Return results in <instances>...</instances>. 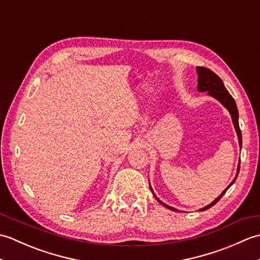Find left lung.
<instances>
[{
	"label": "left lung",
	"mask_w": 260,
	"mask_h": 260,
	"mask_svg": "<svg viewBox=\"0 0 260 260\" xmlns=\"http://www.w3.org/2000/svg\"><path fill=\"white\" fill-rule=\"evenodd\" d=\"M197 73L199 75V78H198V90L199 91H208L209 95H211L214 98H217L218 101L221 103L225 108L229 110V113L231 114V118H233V123L235 125L236 132H237V135H238L239 145L241 147V142L242 141H241L240 127H239V124H238V109H237V105H236L235 99L233 98V96L230 95L229 91L227 90V88L224 87L222 80L220 79V77H218L217 75H215L212 70H210L208 68H204V67H197ZM239 169H240V162H239V165H238V169H237V175H236V178L234 179V181L231 182L230 185L227 187V189H225L221 193V194H220L217 199H215V200L211 204H209V206H207L206 208L201 209L202 211H203V210H207L209 208H211L212 206H214V204L217 203L220 200V199L223 197L224 193L227 192V190L229 189L231 185H233V183L236 181L237 176H238V173H239ZM157 201L159 203H162L163 206L167 207L168 209L173 210V211H178V210H176V209H174L172 207H169L165 203L161 202V201L158 200V199H157Z\"/></svg>",
	"instance_id": "1"
}]
</instances>
